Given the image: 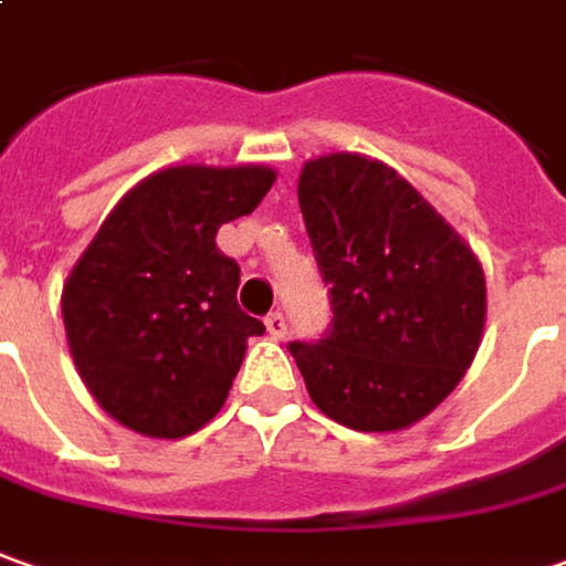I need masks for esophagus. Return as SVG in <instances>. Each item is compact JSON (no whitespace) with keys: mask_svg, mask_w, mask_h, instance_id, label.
I'll return each instance as SVG.
<instances>
[{"mask_svg":"<svg viewBox=\"0 0 566 566\" xmlns=\"http://www.w3.org/2000/svg\"><path fill=\"white\" fill-rule=\"evenodd\" d=\"M266 328H269V334L275 337V340H282L284 334H287V322H284V315L279 313V310L266 315Z\"/></svg>","mask_w":566,"mask_h":566,"instance_id":"esophagus-1","label":"esophagus"}]
</instances>
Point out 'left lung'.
<instances>
[{
    "instance_id": "8db88e82",
    "label": "left lung",
    "mask_w": 566,
    "mask_h": 566,
    "mask_svg": "<svg viewBox=\"0 0 566 566\" xmlns=\"http://www.w3.org/2000/svg\"><path fill=\"white\" fill-rule=\"evenodd\" d=\"M297 198L334 313L315 344H287L306 390L344 428H409L474 363L480 260L399 172L363 154L310 160Z\"/></svg>"
}]
</instances>
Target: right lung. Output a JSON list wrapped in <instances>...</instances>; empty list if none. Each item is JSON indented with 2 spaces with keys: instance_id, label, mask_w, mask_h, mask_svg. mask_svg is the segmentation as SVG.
<instances>
[{
  "instance_id": "add662e5",
  "label": "right lung",
  "mask_w": 566,
  "mask_h": 566,
  "mask_svg": "<svg viewBox=\"0 0 566 566\" xmlns=\"http://www.w3.org/2000/svg\"><path fill=\"white\" fill-rule=\"evenodd\" d=\"M269 167H170L142 179L102 222L61 294L76 371L136 433L179 440L222 409L248 337L241 269L217 248L222 222L253 213Z\"/></svg>"
}]
</instances>
